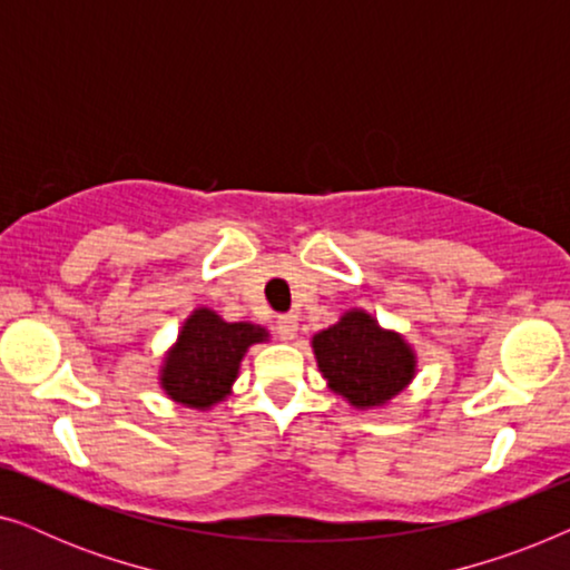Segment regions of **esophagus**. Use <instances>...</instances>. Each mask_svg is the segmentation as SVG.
Returning <instances> with one entry per match:
<instances>
[{
    "label": "esophagus",
    "instance_id": "esophagus-1",
    "mask_svg": "<svg viewBox=\"0 0 570 570\" xmlns=\"http://www.w3.org/2000/svg\"><path fill=\"white\" fill-rule=\"evenodd\" d=\"M275 332H277V337L283 340V342H291V340L295 337V334H298V316H295V314L277 316Z\"/></svg>",
    "mask_w": 570,
    "mask_h": 570
}]
</instances>
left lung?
<instances>
[{"mask_svg":"<svg viewBox=\"0 0 570 570\" xmlns=\"http://www.w3.org/2000/svg\"><path fill=\"white\" fill-rule=\"evenodd\" d=\"M311 347L326 386L355 410L384 407L417 373L410 342L363 308H350L330 330L316 332Z\"/></svg>","mask_w":570,"mask_h":570,"instance_id":"1","label":"left lung"}]
</instances>
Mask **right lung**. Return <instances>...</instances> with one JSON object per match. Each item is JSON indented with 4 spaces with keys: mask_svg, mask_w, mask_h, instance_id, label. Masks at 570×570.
I'll list each match as a JSON object with an SVG mask.
<instances>
[{
    "mask_svg": "<svg viewBox=\"0 0 570 570\" xmlns=\"http://www.w3.org/2000/svg\"><path fill=\"white\" fill-rule=\"evenodd\" d=\"M269 332L252 322H225L213 308H194L160 365V389L168 400L209 410L233 392L248 347Z\"/></svg>",
    "mask_w": 570,
    "mask_h": 570,
    "instance_id": "add662e5",
    "label": "right lung"
}]
</instances>
